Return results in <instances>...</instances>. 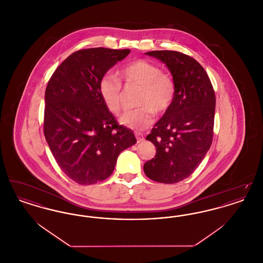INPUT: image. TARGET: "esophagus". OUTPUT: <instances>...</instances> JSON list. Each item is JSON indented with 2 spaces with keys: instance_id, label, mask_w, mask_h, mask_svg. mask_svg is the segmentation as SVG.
I'll return each instance as SVG.
<instances>
[{
  "instance_id": "1",
  "label": "esophagus",
  "mask_w": 263,
  "mask_h": 263,
  "mask_svg": "<svg viewBox=\"0 0 263 263\" xmlns=\"http://www.w3.org/2000/svg\"><path fill=\"white\" fill-rule=\"evenodd\" d=\"M136 138H137L138 143H142L145 141V138L140 133H136Z\"/></svg>"
}]
</instances>
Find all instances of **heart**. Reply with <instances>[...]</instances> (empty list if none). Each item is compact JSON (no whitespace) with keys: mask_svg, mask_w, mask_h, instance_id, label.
I'll list each match as a JSON object with an SVG mask.
<instances>
[{"mask_svg":"<svg viewBox=\"0 0 263 263\" xmlns=\"http://www.w3.org/2000/svg\"><path fill=\"white\" fill-rule=\"evenodd\" d=\"M120 77L128 86H138V107L127 111L120 118V123L130 129L143 130L152 124L154 113L161 115L168 110L175 98V80L163 73L154 63L138 59L125 65ZM99 91L103 104L108 111L118 115L121 111L123 90L121 82L112 74L100 78Z\"/></svg>","mask_w":263,"mask_h":263,"instance_id":"heart-1","label":"heart"}]
</instances>
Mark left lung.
I'll return each instance as SVG.
<instances>
[{
	"instance_id": "left-lung-1",
	"label": "left lung",
	"mask_w": 263,
	"mask_h": 263,
	"mask_svg": "<svg viewBox=\"0 0 263 263\" xmlns=\"http://www.w3.org/2000/svg\"><path fill=\"white\" fill-rule=\"evenodd\" d=\"M164 63L175 80L172 106L146 137L156 156L144 164L152 180L176 183L191 175L211 147L216 98L211 81L199 63L171 50L147 52Z\"/></svg>"
}]
</instances>
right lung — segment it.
I'll return each mask as SVG.
<instances>
[{
  "instance_id": "right-lung-1",
  "label": "right lung",
  "mask_w": 263,
  "mask_h": 263,
  "mask_svg": "<svg viewBox=\"0 0 263 263\" xmlns=\"http://www.w3.org/2000/svg\"><path fill=\"white\" fill-rule=\"evenodd\" d=\"M130 49L76 51L55 70L45 90L43 132L63 173L82 185L112 174L134 133L119 125L100 98L99 82Z\"/></svg>"
}]
</instances>
